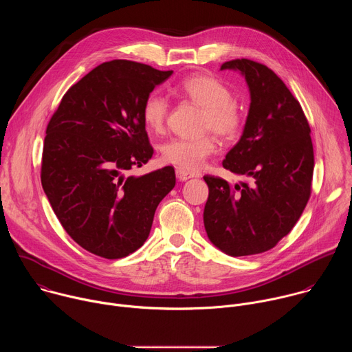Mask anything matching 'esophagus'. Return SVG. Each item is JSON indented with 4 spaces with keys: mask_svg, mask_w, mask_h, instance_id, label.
<instances>
[{
    "mask_svg": "<svg viewBox=\"0 0 352 352\" xmlns=\"http://www.w3.org/2000/svg\"><path fill=\"white\" fill-rule=\"evenodd\" d=\"M175 174H177V178H178V181H188V179H190V178H193L195 177V174H192V173H189V171H185V170H181V168H177L175 170Z\"/></svg>",
    "mask_w": 352,
    "mask_h": 352,
    "instance_id": "1",
    "label": "esophagus"
}]
</instances>
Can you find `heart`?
Wrapping results in <instances>:
<instances>
[{"label":"heart","mask_w":352,"mask_h":352,"mask_svg":"<svg viewBox=\"0 0 352 352\" xmlns=\"http://www.w3.org/2000/svg\"><path fill=\"white\" fill-rule=\"evenodd\" d=\"M175 91L204 109L202 128L212 129L223 139L235 138L242 129V113L231 100V91L220 80L206 75L184 79ZM168 116V102L159 93H150L142 104V120L146 129L160 133ZM217 150L212 135L200 138H173L162 146V159L185 171H197Z\"/></svg>","instance_id":"b5f03b06"}]
</instances>
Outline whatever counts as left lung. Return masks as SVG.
Returning <instances> with one entry per match:
<instances>
[{
  "mask_svg": "<svg viewBox=\"0 0 352 352\" xmlns=\"http://www.w3.org/2000/svg\"><path fill=\"white\" fill-rule=\"evenodd\" d=\"M246 80L250 104L238 143L223 167L249 178L235 185L205 175L209 197L204 223L209 239L230 256L266 252L302 214L312 186L311 128L298 100L266 65L227 61Z\"/></svg>",
  "mask_w": 352,
  "mask_h": 352,
  "instance_id": "left-lung-1",
  "label": "left lung"
}]
</instances>
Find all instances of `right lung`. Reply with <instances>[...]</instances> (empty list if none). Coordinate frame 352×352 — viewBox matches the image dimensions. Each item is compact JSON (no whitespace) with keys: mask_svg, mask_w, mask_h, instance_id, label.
Instances as JSON below:
<instances>
[{"mask_svg":"<svg viewBox=\"0 0 352 352\" xmlns=\"http://www.w3.org/2000/svg\"><path fill=\"white\" fill-rule=\"evenodd\" d=\"M173 71L126 60L100 64L64 94L44 138L41 185L68 235L90 254L139 249L175 186L173 167L133 177L153 156L142 104Z\"/></svg>","mask_w":352,"mask_h":352,"instance_id":"right-lung-1","label":"right lung"}]
</instances>
